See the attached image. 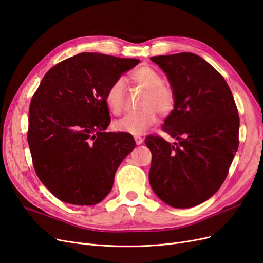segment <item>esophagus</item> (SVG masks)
<instances>
[{
  "instance_id": "esophagus-1",
  "label": "esophagus",
  "mask_w": 263,
  "mask_h": 263,
  "mask_svg": "<svg viewBox=\"0 0 263 263\" xmlns=\"http://www.w3.org/2000/svg\"><path fill=\"white\" fill-rule=\"evenodd\" d=\"M135 138V141H136L137 145H141L142 141H144V139H142L140 136H138V135H136V136H134Z\"/></svg>"
}]
</instances>
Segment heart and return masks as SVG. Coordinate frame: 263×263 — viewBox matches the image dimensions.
Returning a JSON list of instances; mask_svg holds the SVG:
<instances>
[{"mask_svg":"<svg viewBox=\"0 0 263 263\" xmlns=\"http://www.w3.org/2000/svg\"><path fill=\"white\" fill-rule=\"evenodd\" d=\"M132 81L146 89L141 97L139 112L129 113L114 123L117 132L139 135L145 133L158 122L157 112L161 115L171 113L176 105L177 94L170 83L163 81V76L151 66H142L130 74ZM104 101L113 115L122 113L125 104V82L117 79L110 83L104 95Z\"/></svg>","mask_w":263,"mask_h":263,"instance_id":"b5f03b06","label":"heart"}]
</instances>
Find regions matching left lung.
I'll list each match as a JSON object with an SVG mask.
<instances>
[{"label":"left lung","mask_w":263,"mask_h":263,"mask_svg":"<svg viewBox=\"0 0 263 263\" xmlns=\"http://www.w3.org/2000/svg\"><path fill=\"white\" fill-rule=\"evenodd\" d=\"M168 76L176 105L162 130L178 142L149 135V182L161 201L187 209L209 200L224 183L239 146V114L227 82L200 55L150 58Z\"/></svg>","instance_id":"obj_1"}]
</instances>
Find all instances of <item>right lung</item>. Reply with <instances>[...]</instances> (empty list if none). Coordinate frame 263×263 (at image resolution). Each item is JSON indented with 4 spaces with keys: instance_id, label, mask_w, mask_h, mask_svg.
Instances as JSON below:
<instances>
[{
    "instance_id": "1",
    "label": "right lung",
    "mask_w": 263,
    "mask_h": 263,
    "mask_svg": "<svg viewBox=\"0 0 263 263\" xmlns=\"http://www.w3.org/2000/svg\"><path fill=\"white\" fill-rule=\"evenodd\" d=\"M138 59L82 52L49 69L29 105L27 141L37 177L60 201L95 205L109 193L118 165L136 146L107 133L104 95Z\"/></svg>"
}]
</instances>
